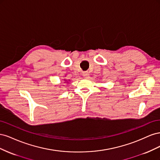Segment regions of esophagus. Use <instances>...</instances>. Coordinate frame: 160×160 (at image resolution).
I'll return each instance as SVG.
<instances>
[{
	"label": "esophagus",
	"mask_w": 160,
	"mask_h": 160,
	"mask_svg": "<svg viewBox=\"0 0 160 160\" xmlns=\"http://www.w3.org/2000/svg\"><path fill=\"white\" fill-rule=\"evenodd\" d=\"M83 76L84 77H85V78H88V77H89V72L88 71H84L83 72Z\"/></svg>",
	"instance_id": "34e87169"
}]
</instances>
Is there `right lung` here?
I'll list each match as a JSON object with an SVG mask.
<instances>
[{
  "mask_svg": "<svg viewBox=\"0 0 160 160\" xmlns=\"http://www.w3.org/2000/svg\"><path fill=\"white\" fill-rule=\"evenodd\" d=\"M65 81H66V80H65ZM65 83H67V82H65Z\"/></svg>",
  "mask_w": 160,
  "mask_h": 160,
  "instance_id": "1",
  "label": "right lung"
}]
</instances>
